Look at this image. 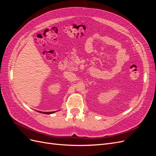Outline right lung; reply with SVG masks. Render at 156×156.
Segmentation results:
<instances>
[{"label":"right lung","mask_w":156,"mask_h":156,"mask_svg":"<svg viewBox=\"0 0 156 156\" xmlns=\"http://www.w3.org/2000/svg\"><path fill=\"white\" fill-rule=\"evenodd\" d=\"M39 112H41V113H44V114H48V115H49V114H52V113H54L55 112H41V111H38Z\"/></svg>","instance_id":"right-lung-1"}]
</instances>
